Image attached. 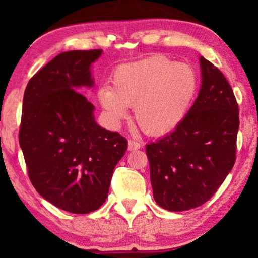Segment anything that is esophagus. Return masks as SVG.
<instances>
[{"label":"esophagus","instance_id":"34e87169","mask_svg":"<svg viewBox=\"0 0 258 258\" xmlns=\"http://www.w3.org/2000/svg\"><path fill=\"white\" fill-rule=\"evenodd\" d=\"M139 148H141V144H139L138 142L130 139V141H128V150H130V152H132V150H137V149H139Z\"/></svg>","mask_w":258,"mask_h":258}]
</instances>
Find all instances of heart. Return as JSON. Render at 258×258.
I'll list each match as a JSON object with an SVG mask.
<instances>
[{
  "label": "heart",
  "instance_id": "heart-1",
  "mask_svg": "<svg viewBox=\"0 0 258 258\" xmlns=\"http://www.w3.org/2000/svg\"><path fill=\"white\" fill-rule=\"evenodd\" d=\"M111 82L112 87L102 86L97 93L106 116L117 123L135 105L136 122L149 136H164L178 127L198 91L193 68L165 55L119 65Z\"/></svg>",
  "mask_w": 258,
  "mask_h": 258
}]
</instances>
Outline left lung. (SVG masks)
<instances>
[{
	"mask_svg": "<svg viewBox=\"0 0 258 258\" xmlns=\"http://www.w3.org/2000/svg\"><path fill=\"white\" fill-rule=\"evenodd\" d=\"M200 68L199 94L184 120L146 147L154 199L167 211H185L205 204L235 164V96L214 64L200 57Z\"/></svg>",
	"mask_w": 258,
	"mask_h": 258,
	"instance_id": "8db88e82",
	"label": "left lung"
}]
</instances>
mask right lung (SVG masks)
I'll return each mask as SVG.
<instances>
[{
    "label": "right lung",
    "mask_w": 258,
    "mask_h": 258,
    "mask_svg": "<svg viewBox=\"0 0 258 258\" xmlns=\"http://www.w3.org/2000/svg\"><path fill=\"white\" fill-rule=\"evenodd\" d=\"M102 49L63 52L30 79L19 144L37 193L64 211L90 214L104 204L127 141L100 127L79 90L94 84L91 64Z\"/></svg>",
    "instance_id": "add662e5"
}]
</instances>
